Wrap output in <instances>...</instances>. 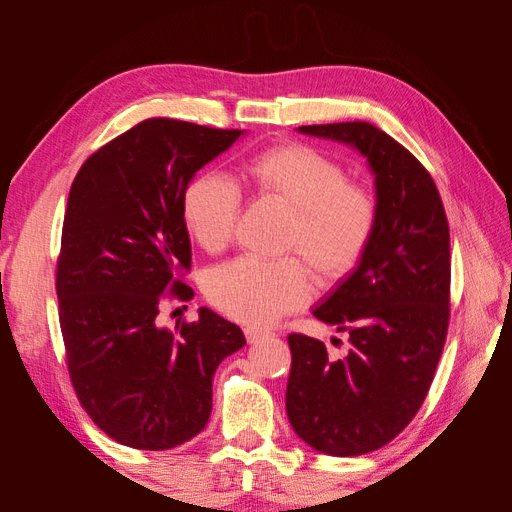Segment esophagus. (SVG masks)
<instances>
[{
    "label": "esophagus",
    "mask_w": 512,
    "mask_h": 512,
    "mask_svg": "<svg viewBox=\"0 0 512 512\" xmlns=\"http://www.w3.org/2000/svg\"><path fill=\"white\" fill-rule=\"evenodd\" d=\"M265 337H269V333H267V331H260V329H245V339H247V344H258L260 339H265Z\"/></svg>",
    "instance_id": "34e87169"
}]
</instances>
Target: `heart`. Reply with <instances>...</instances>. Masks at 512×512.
I'll return each mask as SVG.
<instances>
[{
	"instance_id": "heart-1",
	"label": "heart",
	"mask_w": 512,
	"mask_h": 512,
	"mask_svg": "<svg viewBox=\"0 0 512 512\" xmlns=\"http://www.w3.org/2000/svg\"><path fill=\"white\" fill-rule=\"evenodd\" d=\"M245 175L256 200L288 211L282 252L303 257L322 284L342 282L361 265L380 207L367 185L348 181L342 164L303 143H277L258 151ZM181 213L192 239L220 254L235 237L241 192L220 175H200L185 188ZM302 261L232 260L207 275V299L232 320L267 327L309 301L312 284Z\"/></svg>"
}]
</instances>
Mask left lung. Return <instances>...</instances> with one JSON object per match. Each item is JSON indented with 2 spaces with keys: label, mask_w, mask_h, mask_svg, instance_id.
I'll list each match as a JSON object with an SVG mask.
<instances>
[{
  "label": "left lung",
  "mask_w": 512,
  "mask_h": 512,
  "mask_svg": "<svg viewBox=\"0 0 512 512\" xmlns=\"http://www.w3.org/2000/svg\"><path fill=\"white\" fill-rule=\"evenodd\" d=\"M359 149L376 173L380 220L365 258L314 316L348 335L331 359L320 339L290 333L286 412L316 451H378L429 393L451 318V235L429 170L369 121L301 126Z\"/></svg>",
  "instance_id": "obj_1"
}]
</instances>
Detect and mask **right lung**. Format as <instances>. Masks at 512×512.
Returning a JSON list of instances; mask_svg holds the SVG:
<instances>
[{"label": "right lung", "mask_w": 512, "mask_h": 512, "mask_svg": "<svg viewBox=\"0 0 512 512\" xmlns=\"http://www.w3.org/2000/svg\"><path fill=\"white\" fill-rule=\"evenodd\" d=\"M241 136L153 117L102 145L76 173L61 228L55 290L66 365L83 410L141 451L192 440L211 414V382L245 337L207 307L158 327L185 303L192 247L181 200L196 170Z\"/></svg>", "instance_id": "obj_1"}]
</instances>
